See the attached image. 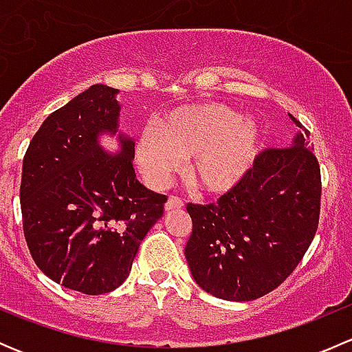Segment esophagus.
Returning a JSON list of instances; mask_svg holds the SVG:
<instances>
[{
    "instance_id": "esophagus-1",
    "label": "esophagus",
    "mask_w": 352,
    "mask_h": 352,
    "mask_svg": "<svg viewBox=\"0 0 352 352\" xmlns=\"http://www.w3.org/2000/svg\"><path fill=\"white\" fill-rule=\"evenodd\" d=\"M180 208H184V201L179 196H170L168 201L165 202L166 211H173V209H180Z\"/></svg>"
}]
</instances>
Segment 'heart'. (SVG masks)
I'll list each match as a JSON object with an SVG mask.
<instances>
[{"label": "heart", "mask_w": 352, "mask_h": 352, "mask_svg": "<svg viewBox=\"0 0 352 352\" xmlns=\"http://www.w3.org/2000/svg\"><path fill=\"white\" fill-rule=\"evenodd\" d=\"M262 146V127L252 117L218 102L179 107L158 127L141 133L136 158L151 182L160 184L190 162V177L206 192H225L240 182Z\"/></svg>", "instance_id": "obj_1"}]
</instances>
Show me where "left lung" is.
<instances>
[{"label": "left lung", "instance_id": "left-lung-1", "mask_svg": "<svg viewBox=\"0 0 352 352\" xmlns=\"http://www.w3.org/2000/svg\"><path fill=\"white\" fill-rule=\"evenodd\" d=\"M291 146L267 148L218 202L187 204L192 278L221 300L250 301L276 289L310 247L320 218V165L298 119Z\"/></svg>", "mask_w": 352, "mask_h": 352}]
</instances>
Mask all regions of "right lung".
<instances>
[{
    "label": "right lung",
    "instance_id": "obj_1",
    "mask_svg": "<svg viewBox=\"0 0 352 352\" xmlns=\"http://www.w3.org/2000/svg\"><path fill=\"white\" fill-rule=\"evenodd\" d=\"M116 88L94 85L52 112L23 158V235L37 267L85 294H104L129 276L166 196L146 189L133 166L134 143L119 134L109 155L98 134L117 133Z\"/></svg>",
    "mask_w": 352,
    "mask_h": 352
}]
</instances>
